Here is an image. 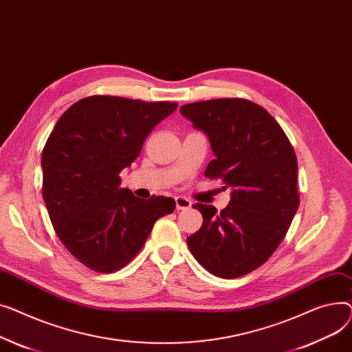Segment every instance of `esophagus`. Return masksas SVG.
I'll return each mask as SVG.
<instances>
[{"instance_id": "esophagus-1", "label": "esophagus", "mask_w": 352, "mask_h": 352, "mask_svg": "<svg viewBox=\"0 0 352 352\" xmlns=\"http://www.w3.org/2000/svg\"><path fill=\"white\" fill-rule=\"evenodd\" d=\"M176 209L177 210H189L192 208V201L186 197H176Z\"/></svg>"}]
</instances>
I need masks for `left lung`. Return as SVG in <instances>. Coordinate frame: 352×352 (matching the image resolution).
Masks as SVG:
<instances>
[{"label": "left lung", "instance_id": "8db88e82", "mask_svg": "<svg viewBox=\"0 0 352 352\" xmlns=\"http://www.w3.org/2000/svg\"><path fill=\"white\" fill-rule=\"evenodd\" d=\"M179 111L209 138L216 157L204 176L232 189L220 213L210 204L193 206L203 224L186 241L209 273L244 276L270 258L297 213L294 149L274 118L247 99L203 100Z\"/></svg>", "mask_w": 352, "mask_h": 352}]
</instances>
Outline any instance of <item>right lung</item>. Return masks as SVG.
<instances>
[{
  "label": "right lung",
  "instance_id": "add662e5",
  "mask_svg": "<svg viewBox=\"0 0 352 352\" xmlns=\"http://www.w3.org/2000/svg\"><path fill=\"white\" fill-rule=\"evenodd\" d=\"M176 109L172 102L89 96L65 111L51 132L41 157L44 201L62 244L92 270L126 265L155 221L173 213L172 197L138 199L119 188V173Z\"/></svg>",
  "mask_w": 352,
  "mask_h": 352
}]
</instances>
